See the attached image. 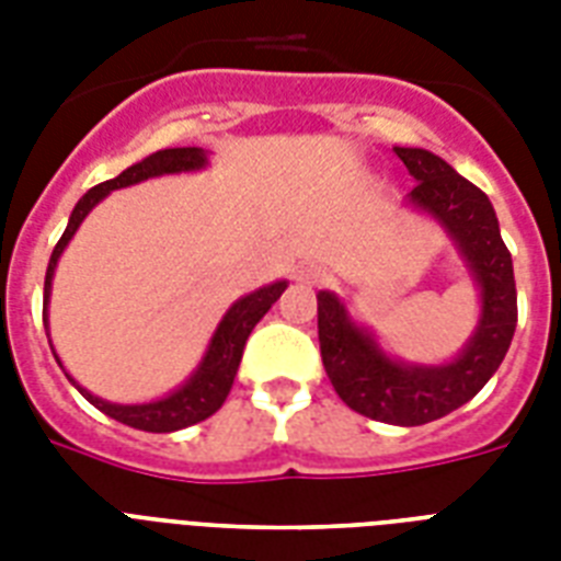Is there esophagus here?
I'll list each match as a JSON object with an SVG mask.
<instances>
[{"instance_id":"1","label":"esophagus","mask_w":561,"mask_h":561,"mask_svg":"<svg viewBox=\"0 0 561 561\" xmlns=\"http://www.w3.org/2000/svg\"><path fill=\"white\" fill-rule=\"evenodd\" d=\"M299 282H308V285H314V282H323L325 273L317 267V264H299L297 273H294Z\"/></svg>"}]
</instances>
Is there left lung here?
Wrapping results in <instances>:
<instances>
[{"mask_svg":"<svg viewBox=\"0 0 561 561\" xmlns=\"http://www.w3.org/2000/svg\"><path fill=\"white\" fill-rule=\"evenodd\" d=\"M416 186L404 197L425 211L462 255L480 290V317L474 332L445 364H408L387 355L375 334L352 320L332 290L317 294L320 355L334 392L355 413L387 425L413 427L448 416L474 399L497 373L518 323L513 255L506 250L495 209L483 192L436 153L425 148H392Z\"/></svg>","mask_w":561,"mask_h":561,"instance_id":"obj_1","label":"left lung"}]
</instances>
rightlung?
<instances>
[{"label":"right lung","instance_id":"1","mask_svg":"<svg viewBox=\"0 0 561 561\" xmlns=\"http://www.w3.org/2000/svg\"><path fill=\"white\" fill-rule=\"evenodd\" d=\"M209 165V151L203 148H165V151H157L151 157H145L142 162H136L130 169H125L118 178L107 180V183H99L95 188L83 194L81 201L75 203L72 215H69V224H66V232L57 241L55 253L48 259L46 271V288H43V323H46L48 334V297H51V279H55V267L64 255L66 244L72 241V236L78 232V227L83 224V218L90 215L95 206H99L110 192L116 188L134 186V183H142V180L162 178V174H183V171H201ZM288 288V282H271L264 288L247 294V297L236 299L229 311L224 314V320L218 323L215 334H211L209 346H206V355L201 358L197 369L188 375L186 381L180 383L178 390H171L169 396H162L157 401H145V404H113V401H104L99 396H92L90 390H83L81 383L75 381L72 375L66 373V378L81 390V396L90 404L107 413L110 419H116L122 425H130L136 431H148V434H171V431H180V427L197 425L203 419H209L215 410L227 401L229 390H232V381H236L238 364H241V355H244V343L250 337V332L255 329V323L262 320L276 299L282 297V290ZM51 343V341H48ZM55 352V346H51ZM57 358V355H55ZM60 364V358H57Z\"/></svg>","mask_w":561,"mask_h":561}]
</instances>
